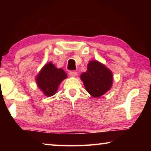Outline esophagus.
Instances as JSON below:
<instances>
[{"instance_id":"esophagus-1","label":"esophagus","mask_w":151,"mask_h":151,"mask_svg":"<svg viewBox=\"0 0 151 151\" xmlns=\"http://www.w3.org/2000/svg\"><path fill=\"white\" fill-rule=\"evenodd\" d=\"M69 75L70 76H73V77H75V76L77 75V73H76V72H70Z\"/></svg>"}]
</instances>
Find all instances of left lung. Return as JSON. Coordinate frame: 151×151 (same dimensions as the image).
I'll use <instances>...</instances> for the list:
<instances>
[{"mask_svg":"<svg viewBox=\"0 0 151 151\" xmlns=\"http://www.w3.org/2000/svg\"><path fill=\"white\" fill-rule=\"evenodd\" d=\"M81 79L86 91L94 97H99L109 91L112 85L113 76L109 68L97 60L88 63L87 70L83 73Z\"/></svg>","mask_w":151,"mask_h":151,"instance_id":"left-lung-1","label":"left lung"}]
</instances>
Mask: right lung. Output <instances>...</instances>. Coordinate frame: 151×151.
<instances>
[{"mask_svg": "<svg viewBox=\"0 0 151 151\" xmlns=\"http://www.w3.org/2000/svg\"><path fill=\"white\" fill-rule=\"evenodd\" d=\"M66 77L67 75L62 68H57L52 63H48L40 70L36 81L43 94L51 96L56 93L60 83Z\"/></svg>", "mask_w": 151, "mask_h": 151, "instance_id": "obj_1", "label": "right lung"}]
</instances>
